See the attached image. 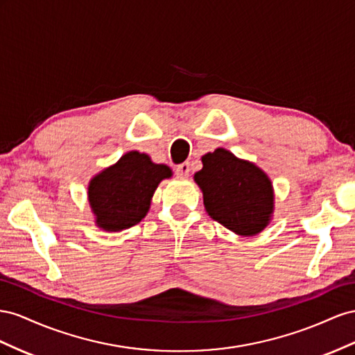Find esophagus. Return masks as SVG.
I'll return each instance as SVG.
<instances>
[{"label": "esophagus", "instance_id": "obj_1", "mask_svg": "<svg viewBox=\"0 0 355 355\" xmlns=\"http://www.w3.org/2000/svg\"><path fill=\"white\" fill-rule=\"evenodd\" d=\"M175 172L178 177H189L190 174V164L189 162H184V164H181L175 168Z\"/></svg>", "mask_w": 355, "mask_h": 355}]
</instances>
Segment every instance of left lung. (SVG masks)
<instances>
[{
  "label": "left lung",
  "mask_w": 355,
  "mask_h": 355,
  "mask_svg": "<svg viewBox=\"0 0 355 355\" xmlns=\"http://www.w3.org/2000/svg\"><path fill=\"white\" fill-rule=\"evenodd\" d=\"M195 174L211 218L241 236L257 235L273 212V187L269 177L248 160L226 148L202 156Z\"/></svg>",
  "instance_id": "8db88e82"
}]
</instances>
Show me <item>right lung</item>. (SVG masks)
Instances as JSON below:
<instances>
[{"label":"right lung","instance_id":"obj_1","mask_svg":"<svg viewBox=\"0 0 355 355\" xmlns=\"http://www.w3.org/2000/svg\"><path fill=\"white\" fill-rule=\"evenodd\" d=\"M171 175L169 166L153 164L146 153L129 151L121 156L89 183L87 196L96 226L107 232L135 226L148 212L160 181Z\"/></svg>","mask_w":355,"mask_h":355}]
</instances>
